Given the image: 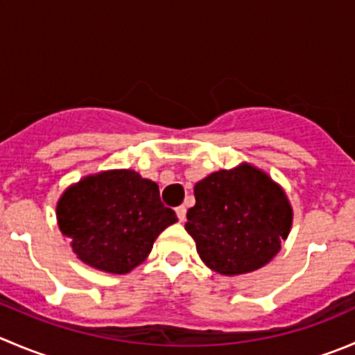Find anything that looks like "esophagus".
<instances>
[{"instance_id":"obj_1","label":"esophagus","mask_w":355,"mask_h":355,"mask_svg":"<svg viewBox=\"0 0 355 355\" xmlns=\"http://www.w3.org/2000/svg\"><path fill=\"white\" fill-rule=\"evenodd\" d=\"M175 211H177L178 220H180V222H184V220H185V213H187L185 206H177V208H175Z\"/></svg>"}]
</instances>
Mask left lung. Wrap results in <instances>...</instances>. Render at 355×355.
<instances>
[{
	"mask_svg": "<svg viewBox=\"0 0 355 355\" xmlns=\"http://www.w3.org/2000/svg\"><path fill=\"white\" fill-rule=\"evenodd\" d=\"M185 230L201 260L223 276L253 272L281 250L293 222V209L279 184L265 171L243 163L218 170L194 185Z\"/></svg>",
	"mask_w": 355,
	"mask_h": 355,
	"instance_id": "left-lung-1",
	"label": "left lung"
}]
</instances>
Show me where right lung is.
Here are the masks:
<instances>
[{
  "instance_id": "add662e5",
  "label": "right lung",
  "mask_w": 355,
  "mask_h": 355,
  "mask_svg": "<svg viewBox=\"0 0 355 355\" xmlns=\"http://www.w3.org/2000/svg\"><path fill=\"white\" fill-rule=\"evenodd\" d=\"M156 182L133 170L88 175L65 189L57 222L81 261L109 274H128L149 257L156 237L177 222Z\"/></svg>"
}]
</instances>
